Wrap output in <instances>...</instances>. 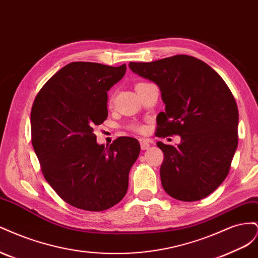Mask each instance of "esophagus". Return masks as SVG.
Listing matches in <instances>:
<instances>
[{"instance_id": "obj_1", "label": "esophagus", "mask_w": 258, "mask_h": 258, "mask_svg": "<svg viewBox=\"0 0 258 258\" xmlns=\"http://www.w3.org/2000/svg\"><path fill=\"white\" fill-rule=\"evenodd\" d=\"M139 141H140V145H141V148L142 150H147L148 147L151 146V141L150 140H147V139H139Z\"/></svg>"}]
</instances>
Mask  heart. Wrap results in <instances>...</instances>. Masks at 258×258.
<instances>
[{
    "mask_svg": "<svg viewBox=\"0 0 258 258\" xmlns=\"http://www.w3.org/2000/svg\"><path fill=\"white\" fill-rule=\"evenodd\" d=\"M112 101H113L112 97L108 98V104H111V103H112ZM131 128L134 129V130H136V131H139V132H142V131L144 130L143 126H141V124H132Z\"/></svg>",
    "mask_w": 258,
    "mask_h": 258,
    "instance_id": "1",
    "label": "heart"
}]
</instances>
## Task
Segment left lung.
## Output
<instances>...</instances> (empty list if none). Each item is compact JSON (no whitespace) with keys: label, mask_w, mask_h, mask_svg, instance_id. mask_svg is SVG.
<instances>
[{"label":"left lung","mask_w":258,"mask_h":258,"mask_svg":"<svg viewBox=\"0 0 258 258\" xmlns=\"http://www.w3.org/2000/svg\"><path fill=\"white\" fill-rule=\"evenodd\" d=\"M129 68L161 91L166 111L157 116V137H181L177 146L157 142L165 156L163 189L181 201L206 198L228 175L238 146V106L228 86L206 62L187 54L130 62Z\"/></svg>","instance_id":"8db88e82"}]
</instances>
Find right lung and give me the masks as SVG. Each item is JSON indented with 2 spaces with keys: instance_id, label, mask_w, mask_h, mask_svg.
Wrapping results in <instances>:
<instances>
[{
  "instance_id": "obj_1",
  "label": "right lung",
  "mask_w": 258,
  "mask_h": 258,
  "mask_svg": "<svg viewBox=\"0 0 258 258\" xmlns=\"http://www.w3.org/2000/svg\"><path fill=\"white\" fill-rule=\"evenodd\" d=\"M126 69L71 62L46 82L33 102L31 135L43 175L75 208L100 212L127 192L139 141L120 137L105 147L93 134L107 118V91Z\"/></svg>"
}]
</instances>
